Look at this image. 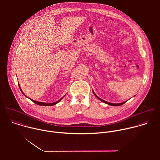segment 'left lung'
<instances>
[{
	"instance_id": "obj_1",
	"label": "left lung",
	"mask_w": 160,
	"mask_h": 160,
	"mask_svg": "<svg viewBox=\"0 0 160 160\" xmlns=\"http://www.w3.org/2000/svg\"><path fill=\"white\" fill-rule=\"evenodd\" d=\"M93 92V93H94V94L95 95V96L98 99H99L100 101H101L102 102H104V103H106V104H108V105H111V106H120V105H122V104H123L124 103H125L127 101H125V102H121V103H111V102H107V101H104L103 99H101V98H99L95 93H94V91H92Z\"/></svg>"
}]
</instances>
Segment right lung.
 I'll use <instances>...</instances> for the list:
<instances>
[{
  "label": "right lung",
  "mask_w": 160,
  "mask_h": 160,
  "mask_svg": "<svg viewBox=\"0 0 160 160\" xmlns=\"http://www.w3.org/2000/svg\"><path fill=\"white\" fill-rule=\"evenodd\" d=\"M19 85V88H20V90H21V92L24 95H25V94L23 93V92H22V90L21 89V88H20V86H19V84H18ZM66 95V94H65ZM65 95L62 97V98H61L59 100H58V101H57L56 102H52V103H45V102H38V101H35V100H33V99H30L31 101H32L34 103H35L36 104H38V105H39V106H53V105H55V104H58L59 102H60L61 101V100L65 96ZM26 97H27V96H26Z\"/></svg>",
  "instance_id": "1"
}]
</instances>
